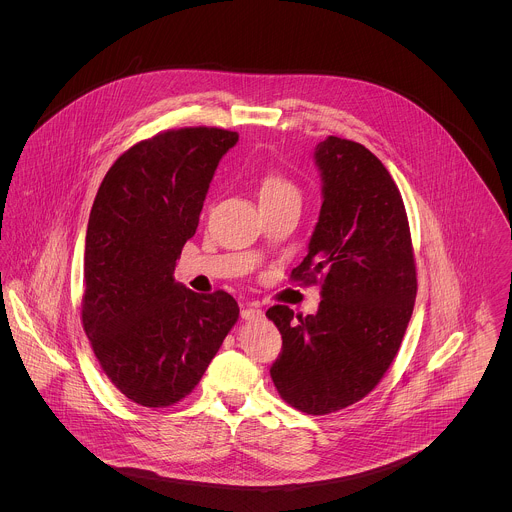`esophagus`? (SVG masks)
Returning <instances> with one entry per match:
<instances>
[{"mask_svg": "<svg viewBox=\"0 0 512 512\" xmlns=\"http://www.w3.org/2000/svg\"><path fill=\"white\" fill-rule=\"evenodd\" d=\"M262 317H264V311L260 309L258 303H252V305H248V307L242 309V319H244V321H258V319H262Z\"/></svg>", "mask_w": 512, "mask_h": 512, "instance_id": "esophagus-1", "label": "esophagus"}]
</instances>
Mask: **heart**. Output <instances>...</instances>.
<instances>
[{"label": "heart", "mask_w": 512, "mask_h": 512, "mask_svg": "<svg viewBox=\"0 0 512 512\" xmlns=\"http://www.w3.org/2000/svg\"><path fill=\"white\" fill-rule=\"evenodd\" d=\"M286 193H297V191L288 179H284L280 175H268L260 185V199L280 197V195H286Z\"/></svg>", "instance_id": "heart-1"}]
</instances>
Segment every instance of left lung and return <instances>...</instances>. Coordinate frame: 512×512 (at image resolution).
Listing matches in <instances>:
<instances>
[{
  "instance_id": "left-lung-1",
  "label": "left lung",
  "mask_w": 512,
  "mask_h": 512,
  "mask_svg": "<svg viewBox=\"0 0 512 512\" xmlns=\"http://www.w3.org/2000/svg\"><path fill=\"white\" fill-rule=\"evenodd\" d=\"M321 211L292 280L321 278L315 315L274 305L284 349L270 368L280 396L321 416L343 410L394 361L416 299L410 226L398 187L365 146L329 136L313 151Z\"/></svg>"
}]
</instances>
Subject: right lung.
<instances>
[{
    "label": "right lung",
    "mask_w": 512,
    "mask_h": 512,
    "mask_svg": "<svg viewBox=\"0 0 512 512\" xmlns=\"http://www.w3.org/2000/svg\"><path fill=\"white\" fill-rule=\"evenodd\" d=\"M238 134L169 130L108 169L86 228L82 325L110 382L132 402L165 408L185 398L238 321L226 292L175 282L209 185Z\"/></svg>",
    "instance_id": "add662e5"
}]
</instances>
